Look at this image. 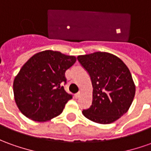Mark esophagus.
Here are the masks:
<instances>
[{"label":"esophagus","instance_id":"esophagus-1","mask_svg":"<svg viewBox=\"0 0 151 151\" xmlns=\"http://www.w3.org/2000/svg\"><path fill=\"white\" fill-rule=\"evenodd\" d=\"M81 95H82V93L79 91V92H78V93H76L75 95H74V97H75L76 99H78V98H79L80 96H81Z\"/></svg>","mask_w":151,"mask_h":151}]
</instances>
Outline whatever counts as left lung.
<instances>
[{
  "mask_svg": "<svg viewBox=\"0 0 151 151\" xmlns=\"http://www.w3.org/2000/svg\"><path fill=\"white\" fill-rule=\"evenodd\" d=\"M92 83V104L83 114L92 122L109 124L127 112L133 101L136 86L130 70L122 60L108 52L78 55Z\"/></svg>",
  "mask_w": 151,
  "mask_h": 151,
  "instance_id": "1",
  "label": "left lung"
}]
</instances>
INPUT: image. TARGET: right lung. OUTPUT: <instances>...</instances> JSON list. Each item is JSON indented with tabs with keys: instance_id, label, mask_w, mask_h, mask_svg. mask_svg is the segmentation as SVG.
I'll use <instances>...</instances> for the list:
<instances>
[{
	"instance_id": "obj_1",
	"label": "right lung",
	"mask_w": 151,
	"mask_h": 151,
	"mask_svg": "<svg viewBox=\"0 0 151 151\" xmlns=\"http://www.w3.org/2000/svg\"><path fill=\"white\" fill-rule=\"evenodd\" d=\"M76 60L74 55L51 50L32 55L14 79V97L20 112L36 122L60 115L72 99L62 83H66V70Z\"/></svg>"
}]
</instances>
